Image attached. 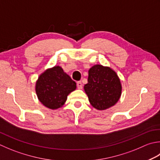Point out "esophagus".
I'll return each mask as SVG.
<instances>
[{"instance_id":"esophagus-1","label":"esophagus","mask_w":160,"mask_h":160,"mask_svg":"<svg viewBox=\"0 0 160 160\" xmlns=\"http://www.w3.org/2000/svg\"><path fill=\"white\" fill-rule=\"evenodd\" d=\"M77 87L79 89H81L82 88V84L80 82V81H78V82H77Z\"/></svg>"}]
</instances>
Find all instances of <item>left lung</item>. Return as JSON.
<instances>
[{"mask_svg": "<svg viewBox=\"0 0 160 160\" xmlns=\"http://www.w3.org/2000/svg\"><path fill=\"white\" fill-rule=\"evenodd\" d=\"M88 82L84 89L95 109L105 110L114 106L121 96L122 85L117 73L109 67L93 66L89 70Z\"/></svg>", "mask_w": 160, "mask_h": 160, "instance_id": "left-lung-1", "label": "left lung"}]
</instances>
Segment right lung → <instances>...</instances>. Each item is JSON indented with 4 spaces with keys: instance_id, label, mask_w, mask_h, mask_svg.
I'll list each match as a JSON object with an SVG mask.
<instances>
[{
    "instance_id": "1",
    "label": "right lung",
    "mask_w": 160,
    "mask_h": 160,
    "mask_svg": "<svg viewBox=\"0 0 160 160\" xmlns=\"http://www.w3.org/2000/svg\"><path fill=\"white\" fill-rule=\"evenodd\" d=\"M76 89V83L59 66H55L39 75L35 92L42 104L51 109L62 108L70 93Z\"/></svg>"
}]
</instances>
